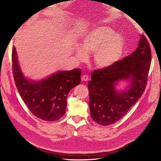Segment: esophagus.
<instances>
[{
	"mask_svg": "<svg viewBox=\"0 0 161 161\" xmlns=\"http://www.w3.org/2000/svg\"><path fill=\"white\" fill-rule=\"evenodd\" d=\"M81 80L83 81H87L89 80V76L88 75H84L81 77Z\"/></svg>",
	"mask_w": 161,
	"mask_h": 161,
	"instance_id": "1",
	"label": "esophagus"
}]
</instances>
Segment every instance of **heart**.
Listing matches in <instances>:
<instances>
[{
  "instance_id": "b5f03b06",
  "label": "heart",
  "mask_w": 161,
  "mask_h": 161,
  "mask_svg": "<svg viewBox=\"0 0 161 161\" xmlns=\"http://www.w3.org/2000/svg\"><path fill=\"white\" fill-rule=\"evenodd\" d=\"M125 42L121 36L114 34L108 27L100 26L91 30L82 41L81 47L75 49L77 58L87 59V54H94V62L100 68H107L116 63L122 57Z\"/></svg>"
}]
</instances>
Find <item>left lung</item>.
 <instances>
[{"mask_svg": "<svg viewBox=\"0 0 161 161\" xmlns=\"http://www.w3.org/2000/svg\"><path fill=\"white\" fill-rule=\"evenodd\" d=\"M151 64V49L142 34L138 47L130 55L111 67L91 73L89 90L90 115L101 125H108L121 119L134 105L146 89ZM130 80L129 89L119 93L114 84L119 80Z\"/></svg>", "mask_w": 161, "mask_h": 161, "instance_id": "8db88e82", "label": "left lung"}]
</instances>
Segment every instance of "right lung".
<instances>
[{
    "mask_svg": "<svg viewBox=\"0 0 161 161\" xmlns=\"http://www.w3.org/2000/svg\"><path fill=\"white\" fill-rule=\"evenodd\" d=\"M12 67L18 92L36 117L52 121L58 120L65 114L67 95L81 82L80 69L58 71L40 81H30L21 73L15 47L12 50Z\"/></svg>",
    "mask_w": 161,
    "mask_h": 161,
    "instance_id": "add662e5",
    "label": "right lung"
}]
</instances>
